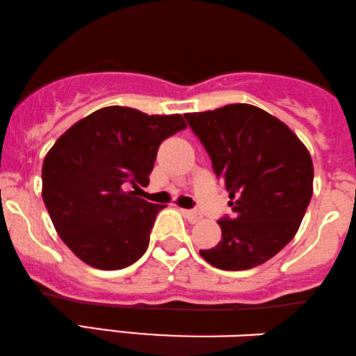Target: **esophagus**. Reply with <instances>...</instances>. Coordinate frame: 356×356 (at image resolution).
I'll return each mask as SVG.
<instances>
[{
	"instance_id": "34e87169",
	"label": "esophagus",
	"mask_w": 356,
	"mask_h": 356,
	"mask_svg": "<svg viewBox=\"0 0 356 356\" xmlns=\"http://www.w3.org/2000/svg\"><path fill=\"white\" fill-rule=\"evenodd\" d=\"M181 213H183V216H185V218H188L190 221L202 220V215H200V213L196 210H181Z\"/></svg>"
}]
</instances>
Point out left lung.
Masks as SVG:
<instances>
[{
    "instance_id": "8db88e82",
    "label": "left lung",
    "mask_w": 356,
    "mask_h": 356,
    "mask_svg": "<svg viewBox=\"0 0 356 356\" xmlns=\"http://www.w3.org/2000/svg\"><path fill=\"white\" fill-rule=\"evenodd\" d=\"M185 118L229 193L233 211L218 221L220 243L200 254L228 271L268 261L293 240L310 204V153L285 123L253 104H227Z\"/></svg>"
}]
</instances>
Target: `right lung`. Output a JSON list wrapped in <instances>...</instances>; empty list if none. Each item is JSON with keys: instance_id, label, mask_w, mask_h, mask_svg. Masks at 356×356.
<instances>
[{"instance_id": "right-lung-1", "label": "right lung", "mask_w": 356, "mask_h": 356, "mask_svg": "<svg viewBox=\"0 0 356 356\" xmlns=\"http://www.w3.org/2000/svg\"><path fill=\"white\" fill-rule=\"evenodd\" d=\"M185 128L179 115L106 106L58 138L43 161V202L79 260L121 270L143 257L165 207L129 188L148 185L161 141Z\"/></svg>"}]
</instances>
